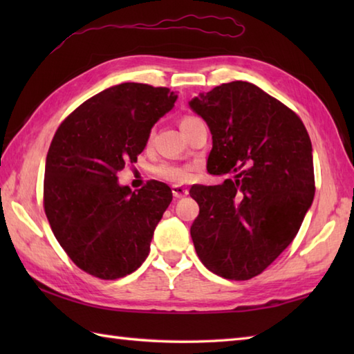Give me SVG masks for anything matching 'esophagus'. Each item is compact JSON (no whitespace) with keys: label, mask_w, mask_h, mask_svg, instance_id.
<instances>
[{"label":"esophagus","mask_w":354,"mask_h":354,"mask_svg":"<svg viewBox=\"0 0 354 354\" xmlns=\"http://www.w3.org/2000/svg\"><path fill=\"white\" fill-rule=\"evenodd\" d=\"M171 193H173V196H175L176 199H181V198H185L187 194H189V190H187L185 187H181V185H173L171 187Z\"/></svg>","instance_id":"esophagus-1"}]
</instances>
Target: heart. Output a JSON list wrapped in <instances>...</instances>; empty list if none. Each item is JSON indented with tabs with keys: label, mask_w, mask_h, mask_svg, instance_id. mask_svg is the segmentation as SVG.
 <instances>
[{
	"label": "heart",
	"mask_w": 354,
	"mask_h": 354,
	"mask_svg": "<svg viewBox=\"0 0 354 354\" xmlns=\"http://www.w3.org/2000/svg\"><path fill=\"white\" fill-rule=\"evenodd\" d=\"M194 117H190L187 115L183 118V123L189 122V120H192ZM193 167L189 164H175V162H162L158 165V167L155 169V175L158 178L164 179V181H169V183H175V184H184L187 181H190V179L193 178Z\"/></svg>",
	"instance_id": "1"
}]
</instances>
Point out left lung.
Instances as JSON below:
<instances>
[{"label":"left lung","mask_w":354,"mask_h":354,"mask_svg":"<svg viewBox=\"0 0 354 354\" xmlns=\"http://www.w3.org/2000/svg\"><path fill=\"white\" fill-rule=\"evenodd\" d=\"M190 108L213 135L207 170L234 175L190 189L199 205L194 250L213 274L250 280L290 245L312 205L309 133L295 112L250 82L222 84Z\"/></svg>","instance_id":"obj_1"}]
</instances>
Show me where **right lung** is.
Segmentation results:
<instances>
[{"mask_svg":"<svg viewBox=\"0 0 354 354\" xmlns=\"http://www.w3.org/2000/svg\"><path fill=\"white\" fill-rule=\"evenodd\" d=\"M176 99L169 88L127 82L88 99L57 127L45 161L44 209L59 245L86 274L117 280L149 255L171 190L149 181L132 192L117 173L137 162Z\"/></svg>","mask_w":354,"mask_h":354,"instance_id":"right-lung-1","label":"right lung"}]
</instances>
